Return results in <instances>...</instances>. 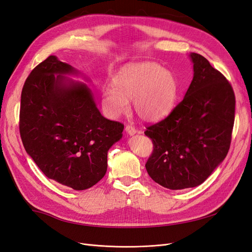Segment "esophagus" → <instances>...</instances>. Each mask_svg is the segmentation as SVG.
<instances>
[{
  "mask_svg": "<svg viewBox=\"0 0 252 252\" xmlns=\"http://www.w3.org/2000/svg\"><path fill=\"white\" fill-rule=\"evenodd\" d=\"M125 130H126V132H127L129 135H134V134L138 133V131H136V129H135L134 127L129 126V125H127V126L125 127Z\"/></svg>",
  "mask_w": 252,
  "mask_h": 252,
  "instance_id": "34e87169",
  "label": "esophagus"
}]
</instances>
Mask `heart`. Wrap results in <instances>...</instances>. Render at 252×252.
<instances>
[{
    "label": "heart",
    "mask_w": 252,
    "mask_h": 252,
    "mask_svg": "<svg viewBox=\"0 0 252 252\" xmlns=\"http://www.w3.org/2000/svg\"><path fill=\"white\" fill-rule=\"evenodd\" d=\"M114 88L101 91V105L106 116L118 119L129 109L144 122H158L172 109L178 84L173 75L154 62L132 63L124 66L112 79Z\"/></svg>",
    "instance_id": "heart-1"
}]
</instances>
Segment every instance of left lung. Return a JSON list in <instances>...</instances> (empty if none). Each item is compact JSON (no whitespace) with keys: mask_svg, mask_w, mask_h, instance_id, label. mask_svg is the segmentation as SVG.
Wrapping results in <instances>:
<instances>
[{"mask_svg":"<svg viewBox=\"0 0 252 252\" xmlns=\"http://www.w3.org/2000/svg\"><path fill=\"white\" fill-rule=\"evenodd\" d=\"M193 79L165 120L145 131L154 143L146 163L150 178L181 190L201 185L224 161L230 147L235 97L224 75L199 53L189 55Z\"/></svg>","mask_w":252,"mask_h":252,"instance_id":"1","label":"left lung"}]
</instances>
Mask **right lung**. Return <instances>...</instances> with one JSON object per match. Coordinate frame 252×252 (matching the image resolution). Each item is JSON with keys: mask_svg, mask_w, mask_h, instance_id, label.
I'll return each mask as SVG.
<instances>
[{"mask_svg": "<svg viewBox=\"0 0 252 252\" xmlns=\"http://www.w3.org/2000/svg\"><path fill=\"white\" fill-rule=\"evenodd\" d=\"M74 67L50 56L30 72L21 94L20 133L29 157L48 179L74 190L95 185L124 125L104 118Z\"/></svg>", "mask_w": 252, "mask_h": 252, "instance_id": "1", "label": "right lung"}]
</instances>
